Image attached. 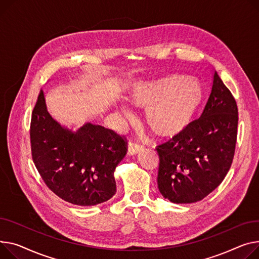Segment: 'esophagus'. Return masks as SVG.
Listing matches in <instances>:
<instances>
[{"instance_id": "1", "label": "esophagus", "mask_w": 259, "mask_h": 259, "mask_svg": "<svg viewBox=\"0 0 259 259\" xmlns=\"http://www.w3.org/2000/svg\"><path fill=\"white\" fill-rule=\"evenodd\" d=\"M142 149H143V146L140 145V144H137V143L129 142V144H128V154L129 155L137 154Z\"/></svg>"}]
</instances>
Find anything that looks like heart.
Wrapping results in <instances>:
<instances>
[{"mask_svg":"<svg viewBox=\"0 0 259 259\" xmlns=\"http://www.w3.org/2000/svg\"><path fill=\"white\" fill-rule=\"evenodd\" d=\"M203 98V88L197 80L178 75L140 83L130 93L132 104L146 109V123L150 130L164 139H173L191 126ZM119 109L132 118L133 114L126 105H119Z\"/></svg>","mask_w":259,"mask_h":259,"instance_id":"heart-1","label":"heart"}]
</instances>
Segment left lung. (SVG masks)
<instances>
[{
    "label": "left lung",
    "instance_id": "8db88e82",
    "mask_svg": "<svg viewBox=\"0 0 259 259\" xmlns=\"http://www.w3.org/2000/svg\"><path fill=\"white\" fill-rule=\"evenodd\" d=\"M238 111L235 99L218 73L201 116L183 133L156 147L157 184L174 203H195L222 183L231 166Z\"/></svg>",
    "mask_w": 259,
    "mask_h": 259
}]
</instances>
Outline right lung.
<instances>
[{
	"mask_svg": "<svg viewBox=\"0 0 259 259\" xmlns=\"http://www.w3.org/2000/svg\"><path fill=\"white\" fill-rule=\"evenodd\" d=\"M30 141L39 175L62 200L92 206L115 194L114 170L127 153L124 136L92 123L78 130L61 126L48 112L40 91L32 111Z\"/></svg>",
	"mask_w": 259,
	"mask_h": 259,
	"instance_id": "add662e5",
	"label": "right lung"
}]
</instances>
